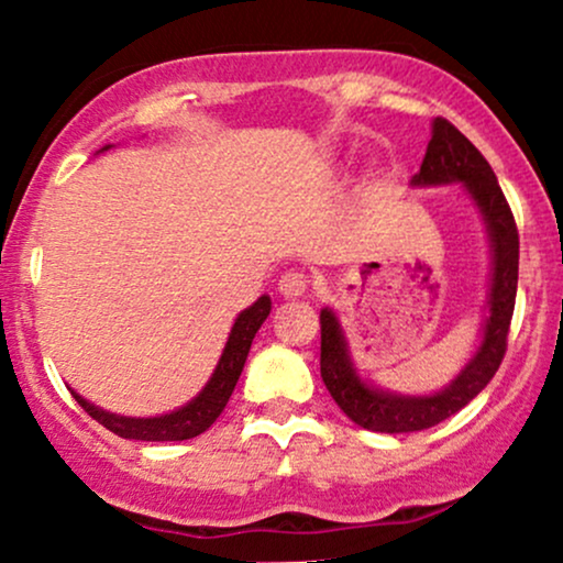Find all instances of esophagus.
Wrapping results in <instances>:
<instances>
[{
    "label": "esophagus",
    "mask_w": 563,
    "mask_h": 563,
    "mask_svg": "<svg viewBox=\"0 0 563 563\" xmlns=\"http://www.w3.org/2000/svg\"><path fill=\"white\" fill-rule=\"evenodd\" d=\"M279 295L287 297V300H297V297H302L308 292V276L300 274V271H287V274H282L279 279Z\"/></svg>",
    "instance_id": "1"
}]
</instances>
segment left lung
<instances>
[{"instance_id":"left-lung-1","label":"left lung","mask_w":563,"mask_h":563,"mask_svg":"<svg viewBox=\"0 0 563 563\" xmlns=\"http://www.w3.org/2000/svg\"><path fill=\"white\" fill-rule=\"evenodd\" d=\"M412 187L460 185L481 213L490 250V279L485 297L481 342L462 371L433 394H401L373 384L360 373L350 339L334 308L321 310V378L342 412L355 426L376 433H415L439 426L467 407L496 376L506 352L511 313L517 300L519 234L511 208L481 151L454 124L435 117L430 143Z\"/></svg>"}]
</instances>
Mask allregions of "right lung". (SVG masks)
I'll use <instances>...</instances> for the list:
<instances>
[{
    "mask_svg": "<svg viewBox=\"0 0 563 563\" xmlns=\"http://www.w3.org/2000/svg\"><path fill=\"white\" fill-rule=\"evenodd\" d=\"M112 148V145H103L101 151ZM271 313V297L261 295L250 308L234 318L232 331H229L224 350L217 367H213L211 378L206 380V386L192 397L187 405L172 409V412L156 415V418H130V415H117L109 412L86 397H80L75 388H69L75 401L86 409V412L96 422H101L103 428H109L112 433L122 435L130 441H187L196 439L217 422L221 409L227 407L229 397H232L234 386H238L242 367H245L250 344H253L255 334Z\"/></svg>",
    "mask_w": 563,
    "mask_h": 563,
    "instance_id": "obj_1",
    "label": "right lung"
}]
</instances>
